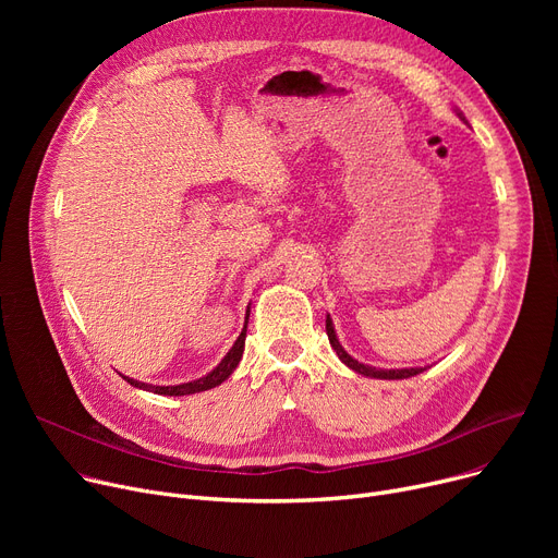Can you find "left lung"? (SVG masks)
<instances>
[{"label": "left lung", "instance_id": "8db88e82", "mask_svg": "<svg viewBox=\"0 0 558 558\" xmlns=\"http://www.w3.org/2000/svg\"><path fill=\"white\" fill-rule=\"evenodd\" d=\"M326 332H328L330 345L335 348V353L339 355V360H341L348 368H353V371L360 373V375L377 377V379H404V377H412V375H418V373L425 371L423 366H416V368H375V366H368V364H362V362L353 360V357H350V355L345 353L343 345L339 343V339H337V335H335V326H332L330 314L326 316Z\"/></svg>", "mask_w": 558, "mask_h": 558}]
</instances>
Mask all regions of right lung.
Listing matches in <instances>:
<instances>
[{"instance_id": "1", "label": "right lung", "mask_w": 558, "mask_h": 558, "mask_svg": "<svg viewBox=\"0 0 558 558\" xmlns=\"http://www.w3.org/2000/svg\"><path fill=\"white\" fill-rule=\"evenodd\" d=\"M248 312L246 310V324H244V330L242 335L238 337V341L232 343V348L228 350V355L217 364V368H213L208 375H203L198 379H192V383H185V385H175V387H156V385H146V383H137V379H131L126 375H122L129 385L137 387V389H144V391H154L158 396H190V393H198V391H208V389H215L219 387L223 379L230 377V373L238 368L242 355H244V341H246V326H248Z\"/></svg>"}]
</instances>
